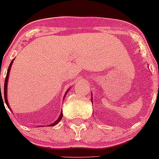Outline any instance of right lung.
Segmentation results:
<instances>
[{
    "mask_svg": "<svg viewBox=\"0 0 159 159\" xmlns=\"http://www.w3.org/2000/svg\"><path fill=\"white\" fill-rule=\"evenodd\" d=\"M13 60H12V62H10V66H9V68H8V69H7V76H6V78H5V83H4V90H3V93H4V99H5V102H6L7 106H8V108H10V106H9V104H8V101H7V81H8V78H9V73H10V69H11V66H12V64H13ZM0 90H1V85H0ZM67 91H69V90H68ZM67 91H66V93H67ZM66 94H65V96H64V97H66ZM1 97H2V96H1ZM62 113L61 112L60 116H59L58 119H57V121H56L55 122H54V123H53V124H50V125H49V126H54V125H57V124H58L59 122H60V120L62 119Z\"/></svg>",
    "mask_w": 159,
    "mask_h": 159,
    "instance_id": "add662e5",
    "label": "right lung"
}]
</instances>
